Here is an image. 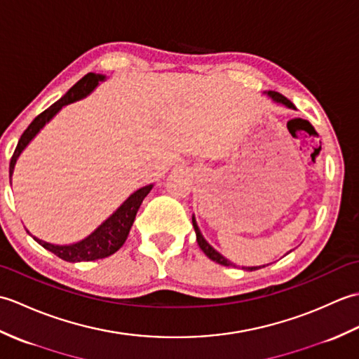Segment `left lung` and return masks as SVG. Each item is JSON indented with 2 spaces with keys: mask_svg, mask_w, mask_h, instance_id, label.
Segmentation results:
<instances>
[{
  "mask_svg": "<svg viewBox=\"0 0 359 359\" xmlns=\"http://www.w3.org/2000/svg\"><path fill=\"white\" fill-rule=\"evenodd\" d=\"M269 95L273 98L274 102H278V103H282V104H285L287 108H292V109H294V104L288 100L287 97H284L282 94H279V93H274V90H269ZM193 226H194V231H196V236H197V243H199V247L202 248V251L205 255H207L211 261H215V262H217V264H220V265H225V266H228V265H233L230 261H228V259H225L222 255L220 253H217V251L212 248L210 243L203 239V236H202V233H201V230H199V226H197V224H196V219L193 217ZM257 269H262V266H248V269H245V266H243V270H250V271H253V270H257Z\"/></svg>",
  "mask_w": 359,
  "mask_h": 359,
  "instance_id": "obj_1",
  "label": "left lung"
}]
</instances>
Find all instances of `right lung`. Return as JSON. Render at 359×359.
Here are the masks:
<instances>
[{
  "label": "right lung",
  "mask_w": 359,
  "mask_h": 359,
  "mask_svg": "<svg viewBox=\"0 0 359 359\" xmlns=\"http://www.w3.org/2000/svg\"><path fill=\"white\" fill-rule=\"evenodd\" d=\"M102 80H104V77L100 74H94V72L86 74L85 77L75 83V85L67 90V93L60 98L58 102L49 106L48 109L43 111L40 116H36L34 118L32 123H30L26 131L21 134L17 148L13 151V156L11 158V165H9V177H12L15 162H17L21 151L27 147V143L34 139L36 133L40 131V129L48 123V121L55 116V114L62 109L65 104H69L75 100H80V98L86 97L90 90L98 85V81ZM151 188L152 185L137 189V191L129 196L123 202V205H121V207L114 212L109 219H106L93 234H89L88 238L83 239L81 242L72 243V245H52V243L43 242L36 238L34 239L40 243L41 247L52 251L53 255L67 262L95 261V259L108 257L116 253V251L125 243L129 230H131L133 226L137 211H139L144 197H147L148 193L151 191Z\"/></svg>",
  "instance_id": "1"
}]
</instances>
